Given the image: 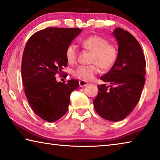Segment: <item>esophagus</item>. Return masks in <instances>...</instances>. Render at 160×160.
I'll list each match as a JSON object with an SVG mask.
<instances>
[{
    "instance_id": "1",
    "label": "esophagus",
    "mask_w": 160,
    "mask_h": 160,
    "mask_svg": "<svg viewBox=\"0 0 160 160\" xmlns=\"http://www.w3.org/2000/svg\"><path fill=\"white\" fill-rule=\"evenodd\" d=\"M79 85L80 87H84V86H86V85H88V82H86V81L81 80L79 81Z\"/></svg>"
}]
</instances>
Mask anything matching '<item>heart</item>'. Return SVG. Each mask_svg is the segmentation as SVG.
<instances>
[{
  "label": "heart",
  "instance_id": "b5f03b06",
  "mask_svg": "<svg viewBox=\"0 0 160 160\" xmlns=\"http://www.w3.org/2000/svg\"><path fill=\"white\" fill-rule=\"evenodd\" d=\"M83 48L92 52L89 65H80L74 71L73 75L79 79L88 81L101 71V68L107 70L115 65L118 58L119 50L113 43L109 42L106 38L99 35H92L81 41ZM67 61L74 64L78 60V50L74 44H70L65 52Z\"/></svg>",
  "mask_w": 160,
  "mask_h": 160
}]
</instances>
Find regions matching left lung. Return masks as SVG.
Listing matches in <instances>:
<instances>
[{
  "label": "left lung",
  "mask_w": 160,
  "mask_h": 160,
  "mask_svg": "<svg viewBox=\"0 0 160 160\" xmlns=\"http://www.w3.org/2000/svg\"><path fill=\"white\" fill-rule=\"evenodd\" d=\"M113 35L118 43V58L110 71L100 78L111 83L98 85V93L93 101L95 111L102 118L112 121L124 119L139 102L145 83L146 60L139 43L121 28Z\"/></svg>",
  "instance_id": "obj_1"
}]
</instances>
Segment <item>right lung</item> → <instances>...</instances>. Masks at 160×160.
<instances>
[{"label": "right lung", "instance_id": "add662e5", "mask_svg": "<svg viewBox=\"0 0 160 160\" xmlns=\"http://www.w3.org/2000/svg\"><path fill=\"white\" fill-rule=\"evenodd\" d=\"M78 28L49 27L34 33L27 42L21 61L23 89L31 108L43 120L53 122L68 111L78 80L57 82L68 65L65 52L81 32Z\"/></svg>", "mask_w": 160, "mask_h": 160}]
</instances>
